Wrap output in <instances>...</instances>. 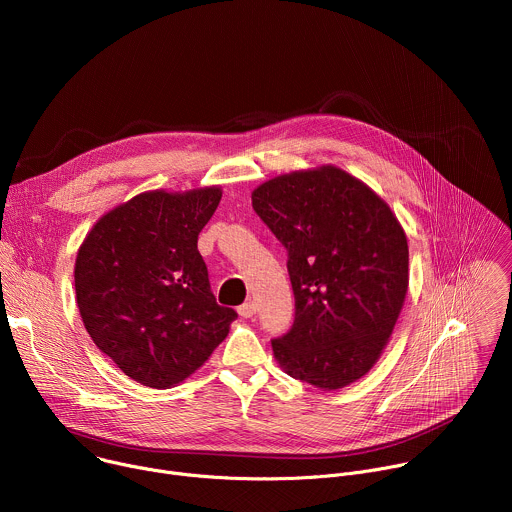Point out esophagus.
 Masks as SVG:
<instances>
[{"label": "esophagus", "mask_w": 512, "mask_h": 512, "mask_svg": "<svg viewBox=\"0 0 512 512\" xmlns=\"http://www.w3.org/2000/svg\"><path fill=\"white\" fill-rule=\"evenodd\" d=\"M255 312H257V306H255V302H245L243 306H239V314L243 316V318H251V316H255Z\"/></svg>", "instance_id": "obj_1"}]
</instances>
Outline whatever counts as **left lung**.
Returning <instances> with one entry per match:
<instances>
[{"instance_id": "1", "label": "left lung", "mask_w": 512, "mask_h": 512, "mask_svg": "<svg viewBox=\"0 0 512 512\" xmlns=\"http://www.w3.org/2000/svg\"><path fill=\"white\" fill-rule=\"evenodd\" d=\"M287 249L296 318L273 338L283 371L320 389L367 375L409 285L407 237L387 202L336 166L277 176L251 194Z\"/></svg>"}]
</instances>
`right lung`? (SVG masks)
<instances>
[{
  "mask_svg": "<svg viewBox=\"0 0 512 512\" xmlns=\"http://www.w3.org/2000/svg\"><path fill=\"white\" fill-rule=\"evenodd\" d=\"M221 188L143 192L101 216L75 263L81 318L97 348L133 381L168 389L221 344L233 308L216 304L198 233Z\"/></svg>",
  "mask_w": 512,
  "mask_h": 512,
  "instance_id": "add662e5",
  "label": "right lung"
}]
</instances>
